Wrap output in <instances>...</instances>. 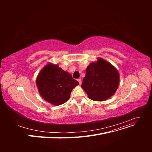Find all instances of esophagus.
<instances>
[{
    "label": "esophagus",
    "mask_w": 152,
    "mask_h": 152,
    "mask_svg": "<svg viewBox=\"0 0 152 152\" xmlns=\"http://www.w3.org/2000/svg\"><path fill=\"white\" fill-rule=\"evenodd\" d=\"M77 80H78V82H79V84L81 85V84H82V80L80 79H77Z\"/></svg>",
    "instance_id": "34e87169"
}]
</instances>
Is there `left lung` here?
I'll return each mask as SVG.
<instances>
[{"instance_id":"left-lung-1","label":"left lung","mask_w":152,"mask_h":152,"mask_svg":"<svg viewBox=\"0 0 152 152\" xmlns=\"http://www.w3.org/2000/svg\"><path fill=\"white\" fill-rule=\"evenodd\" d=\"M119 82L117 69L104 59L98 58L87 67L82 88L91 99L103 102L115 93Z\"/></svg>"}]
</instances>
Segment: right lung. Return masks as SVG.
Segmentation results:
<instances>
[{
  "mask_svg": "<svg viewBox=\"0 0 152 152\" xmlns=\"http://www.w3.org/2000/svg\"><path fill=\"white\" fill-rule=\"evenodd\" d=\"M36 84L45 101L58 106L67 102L72 89L79 85V82L58 65L49 63L39 72Z\"/></svg>",
  "mask_w": 152,
  "mask_h": 152,
  "instance_id": "1",
  "label": "right lung"
}]
</instances>
